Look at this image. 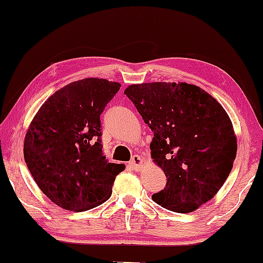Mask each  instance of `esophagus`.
<instances>
[{"instance_id": "1", "label": "esophagus", "mask_w": 263, "mask_h": 263, "mask_svg": "<svg viewBox=\"0 0 263 263\" xmlns=\"http://www.w3.org/2000/svg\"><path fill=\"white\" fill-rule=\"evenodd\" d=\"M142 164H143L142 158L140 157V156H134V157L132 158L130 163H129V165H130V166H132L133 168H134L135 171H140V170H141Z\"/></svg>"}]
</instances>
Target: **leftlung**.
<instances>
[{
  "instance_id": "8db88e82",
  "label": "left lung",
  "mask_w": 263,
  "mask_h": 263,
  "mask_svg": "<svg viewBox=\"0 0 263 263\" xmlns=\"http://www.w3.org/2000/svg\"><path fill=\"white\" fill-rule=\"evenodd\" d=\"M124 93L154 133L151 158L167 178L154 202L190 213L213 199L237 154V136L220 103L186 82H143Z\"/></svg>"
}]
</instances>
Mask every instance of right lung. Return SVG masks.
Instances as JSON below:
<instances>
[{
	"instance_id": "1",
	"label": "right lung",
	"mask_w": 263,
	"mask_h": 263,
	"mask_svg": "<svg viewBox=\"0 0 263 263\" xmlns=\"http://www.w3.org/2000/svg\"><path fill=\"white\" fill-rule=\"evenodd\" d=\"M121 84L99 78L70 82L45 100L24 140V158L39 189L57 206L84 212L105 202L124 164L103 156L100 114Z\"/></svg>"
}]
</instances>
